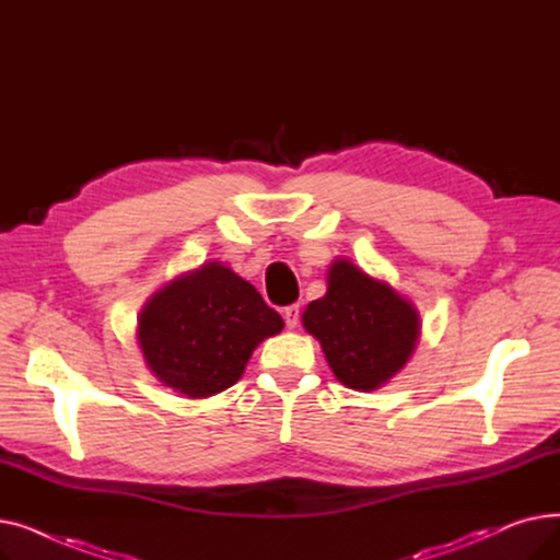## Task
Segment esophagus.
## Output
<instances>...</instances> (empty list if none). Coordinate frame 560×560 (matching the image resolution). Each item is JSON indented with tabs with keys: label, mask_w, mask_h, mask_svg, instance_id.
<instances>
[{
	"label": "esophagus",
	"mask_w": 560,
	"mask_h": 560,
	"mask_svg": "<svg viewBox=\"0 0 560 560\" xmlns=\"http://www.w3.org/2000/svg\"><path fill=\"white\" fill-rule=\"evenodd\" d=\"M283 319H285V327L288 329H295L298 322H300V306L298 304H290L283 308Z\"/></svg>",
	"instance_id": "obj_1"
}]
</instances>
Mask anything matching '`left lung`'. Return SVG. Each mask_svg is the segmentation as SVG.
<instances>
[{"instance_id":"1","label":"left lung","mask_w":560,"mask_h":560,"mask_svg":"<svg viewBox=\"0 0 560 560\" xmlns=\"http://www.w3.org/2000/svg\"><path fill=\"white\" fill-rule=\"evenodd\" d=\"M338 381L354 390H376L413 354L420 315L388 285L370 279L354 262L336 260L325 298L302 315Z\"/></svg>"}]
</instances>
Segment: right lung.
<instances>
[{"label":"right lung","mask_w":560,"mask_h":560,"mask_svg":"<svg viewBox=\"0 0 560 560\" xmlns=\"http://www.w3.org/2000/svg\"><path fill=\"white\" fill-rule=\"evenodd\" d=\"M281 329V315L220 262L172 281L138 317L147 365L167 388L192 399L233 386L254 347Z\"/></svg>","instance_id":"1"}]
</instances>
